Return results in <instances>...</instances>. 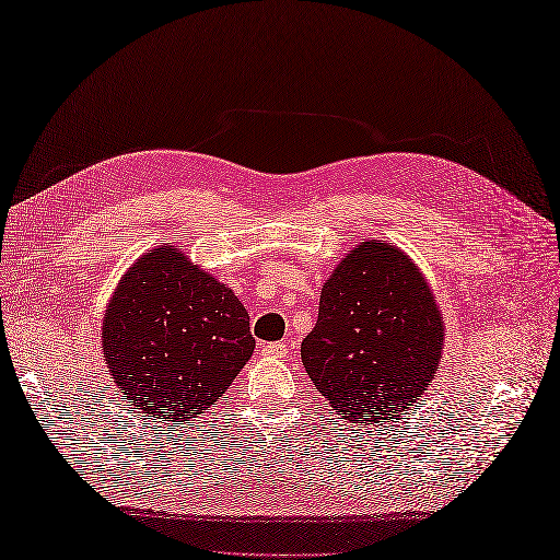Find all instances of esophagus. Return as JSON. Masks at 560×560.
I'll use <instances>...</instances> for the list:
<instances>
[{
    "label": "esophagus",
    "mask_w": 560,
    "mask_h": 560,
    "mask_svg": "<svg viewBox=\"0 0 560 560\" xmlns=\"http://www.w3.org/2000/svg\"><path fill=\"white\" fill-rule=\"evenodd\" d=\"M261 352L264 354H268V358H287V346L284 343H266L264 348H261Z\"/></svg>",
    "instance_id": "34e87169"
}]
</instances>
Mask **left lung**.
I'll list each match as a JSON object with an SVG mask.
<instances>
[{
	"mask_svg": "<svg viewBox=\"0 0 560 560\" xmlns=\"http://www.w3.org/2000/svg\"><path fill=\"white\" fill-rule=\"evenodd\" d=\"M442 348V311L425 276L399 247L366 241L322 284L301 360L343 420L389 425L425 393Z\"/></svg>",
	"mask_w": 560,
	"mask_h": 560,
	"instance_id": "1",
	"label": "left lung"
}]
</instances>
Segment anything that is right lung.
Wrapping results in <instances>:
<instances>
[{"label": "right lung", "instance_id": "1", "mask_svg": "<svg viewBox=\"0 0 560 560\" xmlns=\"http://www.w3.org/2000/svg\"><path fill=\"white\" fill-rule=\"evenodd\" d=\"M254 352L249 315L231 287L175 245L144 252L103 319V354L128 406L177 428L222 397Z\"/></svg>", "mask_w": 560, "mask_h": 560}]
</instances>
